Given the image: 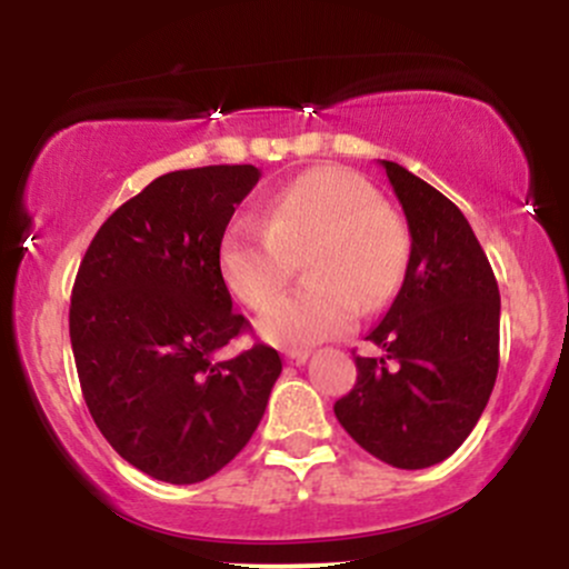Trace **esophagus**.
<instances>
[{"label":"esophagus","instance_id":"34e87169","mask_svg":"<svg viewBox=\"0 0 569 569\" xmlns=\"http://www.w3.org/2000/svg\"><path fill=\"white\" fill-rule=\"evenodd\" d=\"M307 358H310V350H289V352H286V361L297 363V367H302Z\"/></svg>","mask_w":569,"mask_h":569}]
</instances>
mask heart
<instances>
[{"label": "heart", "mask_w": 569, "mask_h": 569, "mask_svg": "<svg viewBox=\"0 0 569 569\" xmlns=\"http://www.w3.org/2000/svg\"><path fill=\"white\" fill-rule=\"evenodd\" d=\"M302 256L308 283L259 318V335L280 348L337 337L361 310H380L407 272L409 234L363 176L312 168L272 194L262 224L227 227L219 272L238 302L264 310Z\"/></svg>", "instance_id": "b5f03b06"}]
</instances>
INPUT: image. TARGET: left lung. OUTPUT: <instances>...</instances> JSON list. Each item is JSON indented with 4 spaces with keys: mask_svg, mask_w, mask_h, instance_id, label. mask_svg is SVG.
<instances>
[{
    "mask_svg": "<svg viewBox=\"0 0 569 569\" xmlns=\"http://www.w3.org/2000/svg\"><path fill=\"white\" fill-rule=\"evenodd\" d=\"M407 217L411 251L401 289L356 356V385L335 403L348 433L403 471L447 460L468 439L495 388L500 291L485 248L452 200L382 160Z\"/></svg>",
    "mask_w": 569,
    "mask_h": 569,
    "instance_id": "1",
    "label": "left lung"
}]
</instances>
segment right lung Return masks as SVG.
<instances>
[{
    "mask_svg": "<svg viewBox=\"0 0 569 569\" xmlns=\"http://www.w3.org/2000/svg\"><path fill=\"white\" fill-rule=\"evenodd\" d=\"M259 176L206 166L154 179L103 221L71 289L84 403L122 460L168 485L221 471L283 369L267 345L217 358L248 329L221 280L219 246Z\"/></svg>",
    "mask_w": 569,
    "mask_h": 569,
    "instance_id": "1",
    "label": "right lung"
}]
</instances>
